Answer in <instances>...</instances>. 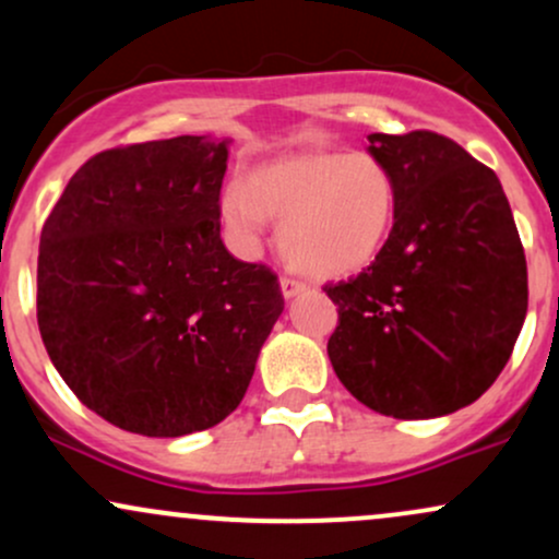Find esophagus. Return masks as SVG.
I'll return each mask as SVG.
<instances>
[{
    "mask_svg": "<svg viewBox=\"0 0 559 559\" xmlns=\"http://www.w3.org/2000/svg\"><path fill=\"white\" fill-rule=\"evenodd\" d=\"M281 292H284L286 299H294V297H299V294L307 292V284H301V281L284 275V278H281Z\"/></svg>",
    "mask_w": 559,
    "mask_h": 559,
    "instance_id": "34e87169",
    "label": "esophagus"
}]
</instances>
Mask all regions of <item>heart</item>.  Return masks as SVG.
<instances>
[{
    "instance_id": "b5f03b06",
    "label": "heart",
    "mask_w": 559,
    "mask_h": 559,
    "mask_svg": "<svg viewBox=\"0 0 559 559\" xmlns=\"http://www.w3.org/2000/svg\"><path fill=\"white\" fill-rule=\"evenodd\" d=\"M243 247L281 221L278 243L294 267L316 278L360 273L378 258L396 215V181L368 152H299L249 170L221 202Z\"/></svg>"
}]
</instances>
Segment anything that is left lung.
<instances>
[{
  "label": "left lung",
  "instance_id": "left-lung-1",
  "mask_svg": "<svg viewBox=\"0 0 559 559\" xmlns=\"http://www.w3.org/2000/svg\"><path fill=\"white\" fill-rule=\"evenodd\" d=\"M396 181L394 226L338 307L329 357L355 400L400 420L441 418L497 381L528 310V271L497 173L433 131L370 133Z\"/></svg>",
  "mask_w": 559,
  "mask_h": 559
}]
</instances>
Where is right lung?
Wrapping results in <instances>:
<instances>
[{
  "mask_svg": "<svg viewBox=\"0 0 559 559\" xmlns=\"http://www.w3.org/2000/svg\"><path fill=\"white\" fill-rule=\"evenodd\" d=\"M228 144L176 136L99 152L41 228L49 360L123 431L176 439L228 418L284 312L271 267L221 239Z\"/></svg>",
  "mask_w": 559,
  "mask_h": 559,
  "instance_id": "obj_1",
  "label": "right lung"
}]
</instances>
